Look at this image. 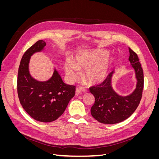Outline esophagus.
<instances>
[{
	"instance_id": "obj_1",
	"label": "esophagus",
	"mask_w": 159,
	"mask_h": 159,
	"mask_svg": "<svg viewBox=\"0 0 159 159\" xmlns=\"http://www.w3.org/2000/svg\"><path fill=\"white\" fill-rule=\"evenodd\" d=\"M86 91H87V90H86V89L83 87H80V88L76 89V92L78 93H80L81 92H86Z\"/></svg>"
}]
</instances>
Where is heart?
Returning <instances> with one entry per match:
<instances>
[{"instance_id": "1", "label": "heart", "mask_w": 159, "mask_h": 159, "mask_svg": "<svg viewBox=\"0 0 159 159\" xmlns=\"http://www.w3.org/2000/svg\"><path fill=\"white\" fill-rule=\"evenodd\" d=\"M105 54L84 53L76 56L74 60H67L64 63V71L71 81L78 78L80 70H85L84 79L89 83H98L106 78L111 60L108 57L104 58Z\"/></svg>"}]
</instances>
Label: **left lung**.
I'll return each mask as SVG.
<instances>
[{"label": "left lung", "instance_id": "obj_1", "mask_svg": "<svg viewBox=\"0 0 159 159\" xmlns=\"http://www.w3.org/2000/svg\"><path fill=\"white\" fill-rule=\"evenodd\" d=\"M131 65L135 71L137 80L136 89L127 96H121L113 90L111 79L114 71L107 75L102 84L89 88L95 97V103L91 108L93 117L104 124H115L127 119L134 113L141 100L144 87L143 71L137 54L130 48Z\"/></svg>", "mask_w": 159, "mask_h": 159}]
</instances>
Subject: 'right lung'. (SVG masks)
Masks as SVG:
<instances>
[{"label": "right lung", "mask_w": 159, "mask_h": 159, "mask_svg": "<svg viewBox=\"0 0 159 159\" xmlns=\"http://www.w3.org/2000/svg\"><path fill=\"white\" fill-rule=\"evenodd\" d=\"M45 46L44 41L38 40L24 54L18 68L17 91L26 112L38 121L48 123L64 113L75 95V86L66 84L56 70L46 81H38L30 75L28 70L30 57Z\"/></svg>", "instance_id": "obj_1"}]
</instances>
